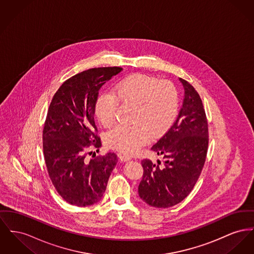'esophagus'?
Listing matches in <instances>:
<instances>
[{
    "mask_svg": "<svg viewBox=\"0 0 254 254\" xmlns=\"http://www.w3.org/2000/svg\"><path fill=\"white\" fill-rule=\"evenodd\" d=\"M119 158L122 161H129L131 159V156L127 155L125 153H119Z\"/></svg>",
    "mask_w": 254,
    "mask_h": 254,
    "instance_id": "1",
    "label": "esophagus"
}]
</instances>
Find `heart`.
<instances>
[{"label":"heart","mask_w":254,"mask_h":254,"mask_svg":"<svg viewBox=\"0 0 254 254\" xmlns=\"http://www.w3.org/2000/svg\"><path fill=\"white\" fill-rule=\"evenodd\" d=\"M120 102L134 106L133 126H117L105 137L108 147L125 154H133L153 137L164 134L176 122L179 109V91L171 81H160L142 74L131 75L112 92L103 93L95 105L102 126L111 127L117 117Z\"/></svg>","instance_id":"obj_1"}]
</instances>
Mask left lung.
I'll use <instances>...</instances> for the list:
<instances>
[{"label": "left lung", "instance_id": "1", "mask_svg": "<svg viewBox=\"0 0 254 254\" xmlns=\"http://www.w3.org/2000/svg\"><path fill=\"white\" fill-rule=\"evenodd\" d=\"M185 95L171 128L151 147L165 162L143 159L139 196L150 206L168 208L182 201L194 188L205 163L208 123L201 99L187 80L180 78Z\"/></svg>", "mask_w": 254, "mask_h": 254}]
</instances>
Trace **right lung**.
I'll return each instance as SVG.
<instances>
[{
  "label": "right lung",
  "instance_id": "1",
  "mask_svg": "<svg viewBox=\"0 0 254 254\" xmlns=\"http://www.w3.org/2000/svg\"><path fill=\"white\" fill-rule=\"evenodd\" d=\"M121 67H99L65 80L54 95L43 128V152L49 177L68 203L88 206L102 199L107 181L118 162L114 152L88 160L101 138L95 124V105L106 81Z\"/></svg>",
  "mask_w": 254,
  "mask_h": 254
}]
</instances>
